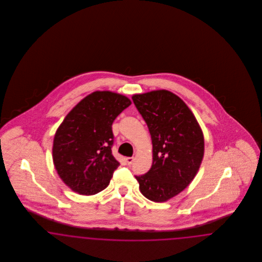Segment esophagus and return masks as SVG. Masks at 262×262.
Here are the masks:
<instances>
[{
    "label": "esophagus",
    "instance_id": "obj_1",
    "mask_svg": "<svg viewBox=\"0 0 262 262\" xmlns=\"http://www.w3.org/2000/svg\"><path fill=\"white\" fill-rule=\"evenodd\" d=\"M125 161L129 165V164H132V163L134 162V157H126V158H125Z\"/></svg>",
    "mask_w": 262,
    "mask_h": 262
}]
</instances>
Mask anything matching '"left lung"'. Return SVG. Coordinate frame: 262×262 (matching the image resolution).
<instances>
[{
    "mask_svg": "<svg viewBox=\"0 0 262 262\" xmlns=\"http://www.w3.org/2000/svg\"><path fill=\"white\" fill-rule=\"evenodd\" d=\"M133 101L148 126L153 146L149 171L135 177L146 199L164 202L195 177L204 154L203 134L186 103L168 90L136 94Z\"/></svg>",
    "mask_w": 262,
    "mask_h": 262,
    "instance_id": "obj_1",
    "label": "left lung"
}]
</instances>
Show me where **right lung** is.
Returning a JSON list of instances; mask_svg holds the SVG:
<instances>
[{
    "label": "right lung",
    "mask_w": 262,
    "mask_h": 262,
    "mask_svg": "<svg viewBox=\"0 0 262 262\" xmlns=\"http://www.w3.org/2000/svg\"><path fill=\"white\" fill-rule=\"evenodd\" d=\"M130 104L124 95L95 91L81 100L57 129L54 165L75 192L92 195L108 187L120 166L112 154L113 122Z\"/></svg>",
    "instance_id": "obj_1"
}]
</instances>
